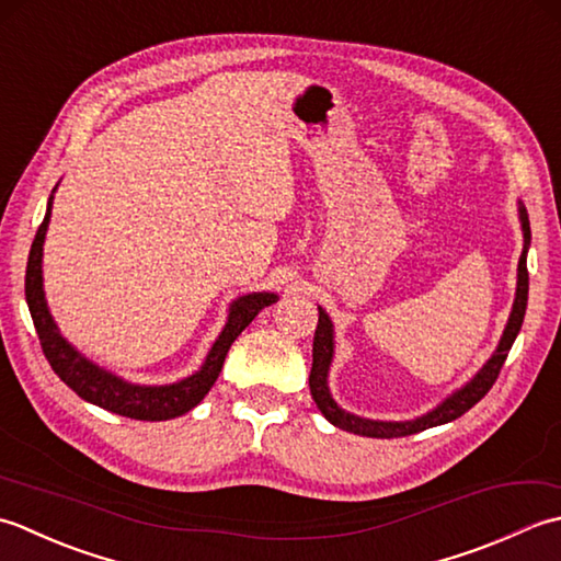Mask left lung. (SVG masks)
<instances>
[{"label":"left lung","instance_id":"obj_1","mask_svg":"<svg viewBox=\"0 0 561 561\" xmlns=\"http://www.w3.org/2000/svg\"><path fill=\"white\" fill-rule=\"evenodd\" d=\"M520 222H523V237H525V247L518 261V288H516V302H513V312L508 317V324L504 336H501V344L496 348L494 356L489 358L482 370L477 373L472 382H467L460 392H455L450 399L433 409L431 414L421 416L416 421H402V424H394V421H370V419H360L353 416L348 411L341 409L334 399H331L327 390V373H329V363H331V353H334V334H331V322L327 312L319 307V322L314 329V344H312V370H310V392L314 404L322 411L324 419L331 421V424L344 428L348 433H356V436H368V438H402L411 436V433L426 431L433 426L448 424V421H455L457 416H462L465 411H470L479 399H484V394L491 390V385L496 382V377L504 368V363L508 358V351L516 341L523 317H525V307H528V264H525V254H528L530 247V220H528V210L520 205Z\"/></svg>","mask_w":561,"mask_h":561}]
</instances>
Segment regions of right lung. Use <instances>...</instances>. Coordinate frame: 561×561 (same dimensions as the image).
Returning a JSON list of instances; mask_svg holds the SVG:
<instances>
[{
	"instance_id": "right-lung-1",
	"label": "right lung",
	"mask_w": 561,
	"mask_h": 561,
	"mask_svg": "<svg viewBox=\"0 0 561 561\" xmlns=\"http://www.w3.org/2000/svg\"><path fill=\"white\" fill-rule=\"evenodd\" d=\"M50 208H53V196L48 201V213H45L36 232V239H33L31 244L28 266H26V302L33 317V327L38 331L43 356L48 358L50 368L67 387H70L72 392H77L91 404L113 411V414L137 419V421H167V419H176L181 414H186V411H191L205 394L210 392V387L215 385L217 375H220L225 356L234 344V339L251 324V319L264 310V307L276 302L278 297L273 293H254V295L239 297L237 302H232L227 327L222 329L220 339L215 341L208 358H205V365L196 375L186 377V380H181L176 385H164V387H140V385L123 382L116 375L96 368L94 363L82 358V353H77L70 344H67L53 322L48 305H45L41 256H43L45 230H48V222H50Z\"/></svg>"
}]
</instances>
